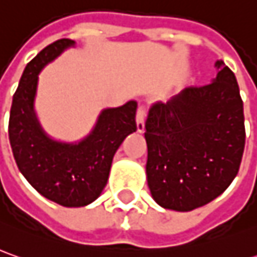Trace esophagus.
<instances>
[{
	"label": "esophagus",
	"instance_id": "34e87169",
	"mask_svg": "<svg viewBox=\"0 0 257 257\" xmlns=\"http://www.w3.org/2000/svg\"><path fill=\"white\" fill-rule=\"evenodd\" d=\"M145 115H146L145 106H139L137 111V131L139 132V134H142V132H144V129H145V125H144Z\"/></svg>",
	"mask_w": 257,
	"mask_h": 257
}]
</instances>
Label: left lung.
Instances as JSON below:
<instances>
[{"mask_svg":"<svg viewBox=\"0 0 257 257\" xmlns=\"http://www.w3.org/2000/svg\"><path fill=\"white\" fill-rule=\"evenodd\" d=\"M212 84L189 86L155 102L145 122L146 179L159 206L200 208L222 195L239 172L244 149L243 101L234 74L216 61Z\"/></svg>","mask_w":257,"mask_h":257,"instance_id":"1","label":"left lung"}]
</instances>
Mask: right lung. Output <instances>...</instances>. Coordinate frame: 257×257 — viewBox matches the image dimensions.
<instances>
[{
	"label": "right lung",
	"instance_id": "right-lung-1",
	"mask_svg": "<svg viewBox=\"0 0 257 257\" xmlns=\"http://www.w3.org/2000/svg\"><path fill=\"white\" fill-rule=\"evenodd\" d=\"M75 41L58 40L25 67L14 93L8 135L20 172L47 199L67 208L92 203L105 188L112 159L123 139L137 131V101L102 109L92 131L78 142L52 139L34 108L38 75Z\"/></svg>",
	"mask_w": 257,
	"mask_h": 257
}]
</instances>
